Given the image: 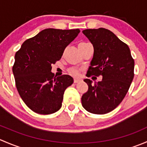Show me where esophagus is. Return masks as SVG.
Returning a JSON list of instances; mask_svg holds the SVG:
<instances>
[{"mask_svg": "<svg viewBox=\"0 0 147 147\" xmlns=\"http://www.w3.org/2000/svg\"><path fill=\"white\" fill-rule=\"evenodd\" d=\"M80 79H78V78H75V79H74V82L75 83L80 82Z\"/></svg>", "mask_w": 147, "mask_h": 147, "instance_id": "1", "label": "esophagus"}]
</instances>
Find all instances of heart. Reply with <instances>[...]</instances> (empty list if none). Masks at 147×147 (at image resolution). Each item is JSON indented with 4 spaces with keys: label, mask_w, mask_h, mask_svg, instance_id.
Segmentation results:
<instances>
[{
    "label": "heart",
    "mask_w": 147,
    "mask_h": 147,
    "mask_svg": "<svg viewBox=\"0 0 147 147\" xmlns=\"http://www.w3.org/2000/svg\"><path fill=\"white\" fill-rule=\"evenodd\" d=\"M81 43H84V42H81ZM69 74H71L72 75H74V76H78V75H79L80 74V70L78 69H77V68L72 67L69 69Z\"/></svg>",
    "instance_id": "obj_1"
}]
</instances>
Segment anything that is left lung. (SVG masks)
Listing matches in <instances>:
<instances>
[{"label":"left lung","mask_w":147,"mask_h":147,"mask_svg":"<svg viewBox=\"0 0 147 147\" xmlns=\"http://www.w3.org/2000/svg\"><path fill=\"white\" fill-rule=\"evenodd\" d=\"M82 33L94 47L93 58L87 76H102V80L84 81L88 90L83 94L82 105L92 114L104 115L115 109L121 103L134 78V60L129 47L105 28L86 29Z\"/></svg>","instance_id":"8db88e82"}]
</instances>
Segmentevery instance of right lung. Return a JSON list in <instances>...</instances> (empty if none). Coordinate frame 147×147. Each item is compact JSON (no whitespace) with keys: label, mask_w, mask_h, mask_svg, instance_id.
Returning <instances> with one entry per match:
<instances>
[{"label":"right lung","mask_w":147,"mask_h":147,"mask_svg":"<svg viewBox=\"0 0 147 147\" xmlns=\"http://www.w3.org/2000/svg\"><path fill=\"white\" fill-rule=\"evenodd\" d=\"M79 29L47 28L26 40L15 55L13 72L20 97L33 112L50 115L61 108L67 87L74 82L67 75L55 76L52 64L60 60Z\"/></svg>","instance_id":"obj_1"}]
</instances>
